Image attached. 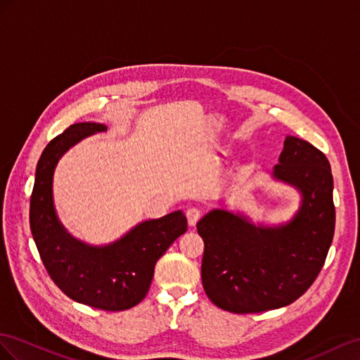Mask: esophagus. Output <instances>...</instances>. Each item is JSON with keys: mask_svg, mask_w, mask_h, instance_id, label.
<instances>
[{"mask_svg": "<svg viewBox=\"0 0 360 360\" xmlns=\"http://www.w3.org/2000/svg\"><path fill=\"white\" fill-rule=\"evenodd\" d=\"M200 210L198 208H188L187 210V220H188V224L190 226H196V223L199 221L200 219Z\"/></svg>", "mask_w": 360, "mask_h": 360, "instance_id": "34e87169", "label": "esophagus"}]
</instances>
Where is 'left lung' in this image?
Returning <instances> with one entry per match:
<instances>
[{"label": "left lung", "instance_id": "8db88e82", "mask_svg": "<svg viewBox=\"0 0 360 360\" xmlns=\"http://www.w3.org/2000/svg\"><path fill=\"white\" fill-rule=\"evenodd\" d=\"M273 176L302 193L291 221L255 226L241 214L212 210L198 223L203 290L224 311L255 314L291 304L314 283L330 249L333 176L324 153L288 136Z\"/></svg>", "mask_w": 360, "mask_h": 360}]
</instances>
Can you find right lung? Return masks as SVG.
<instances>
[{"label": "right lung", "mask_w": 360, "mask_h": 360, "mask_svg": "<svg viewBox=\"0 0 360 360\" xmlns=\"http://www.w3.org/2000/svg\"><path fill=\"white\" fill-rule=\"evenodd\" d=\"M107 131L102 123H74L51 140L36 167L30 199V228L48 274L69 299L102 311H127L145 299L157 261L187 231L182 211L137 224L108 245H89L60 223L53 176L60 157L79 140Z\"/></svg>", "instance_id": "right-lung-1"}]
</instances>
